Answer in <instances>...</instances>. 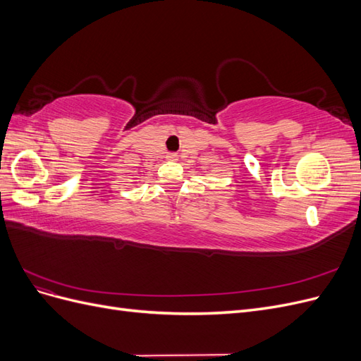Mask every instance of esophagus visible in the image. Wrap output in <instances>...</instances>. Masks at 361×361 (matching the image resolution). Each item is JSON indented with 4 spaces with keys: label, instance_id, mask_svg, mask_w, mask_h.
Masks as SVG:
<instances>
[{
    "label": "esophagus",
    "instance_id": "1",
    "mask_svg": "<svg viewBox=\"0 0 361 361\" xmlns=\"http://www.w3.org/2000/svg\"><path fill=\"white\" fill-rule=\"evenodd\" d=\"M167 161H178V155L176 154H169Z\"/></svg>",
    "mask_w": 361,
    "mask_h": 361
}]
</instances>
